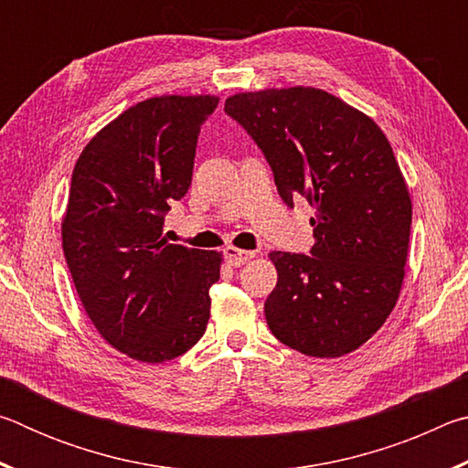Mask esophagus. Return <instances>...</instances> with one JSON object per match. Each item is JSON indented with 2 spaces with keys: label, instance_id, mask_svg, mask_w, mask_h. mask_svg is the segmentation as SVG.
<instances>
[{
  "label": "esophagus",
  "instance_id": "34e87169",
  "mask_svg": "<svg viewBox=\"0 0 468 468\" xmlns=\"http://www.w3.org/2000/svg\"><path fill=\"white\" fill-rule=\"evenodd\" d=\"M253 256H256V253H253V251L233 248V245H229V248L225 250V258H227V262L231 264V266H243V264H248Z\"/></svg>",
  "mask_w": 468,
  "mask_h": 468
}]
</instances>
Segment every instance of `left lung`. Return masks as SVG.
I'll use <instances>...</instances> for the list:
<instances>
[{
    "label": "left lung",
    "mask_w": 468,
    "mask_h": 468,
    "mask_svg": "<svg viewBox=\"0 0 468 468\" xmlns=\"http://www.w3.org/2000/svg\"><path fill=\"white\" fill-rule=\"evenodd\" d=\"M225 111L262 148L284 204L314 206L312 256L272 251V335L307 357L353 353L399 301L409 253L407 181L379 125L335 94L291 86L237 92Z\"/></svg>",
    "instance_id": "1"
}]
</instances>
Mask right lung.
Segmentation results:
<instances>
[{
	"label": "right lung",
	"instance_id": "add662e5",
	"mask_svg": "<svg viewBox=\"0 0 468 468\" xmlns=\"http://www.w3.org/2000/svg\"><path fill=\"white\" fill-rule=\"evenodd\" d=\"M215 94H163L94 133L78 156L61 218L74 287L107 343L142 363L189 351L210 318L223 253L173 245L165 212L192 186Z\"/></svg>",
	"mask_w": 468,
	"mask_h": 468
}]
</instances>
